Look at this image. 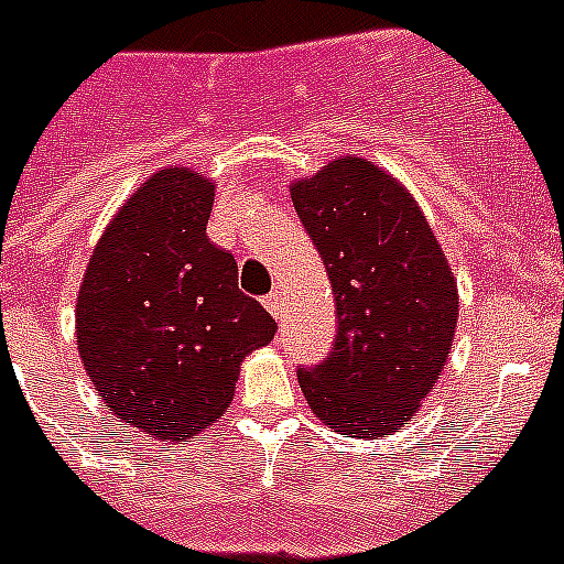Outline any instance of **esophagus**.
Instances as JSON below:
<instances>
[{
  "mask_svg": "<svg viewBox=\"0 0 564 564\" xmlns=\"http://www.w3.org/2000/svg\"><path fill=\"white\" fill-rule=\"evenodd\" d=\"M263 306H267V312L275 317L278 323L283 321V303H281V297H278V292H272V295L263 297Z\"/></svg>",
  "mask_w": 564,
  "mask_h": 564,
  "instance_id": "1",
  "label": "esophagus"
}]
</instances>
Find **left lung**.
Listing matches in <instances>:
<instances>
[{
	"label": "left lung",
	"instance_id": "8db88e82",
	"mask_svg": "<svg viewBox=\"0 0 564 564\" xmlns=\"http://www.w3.org/2000/svg\"><path fill=\"white\" fill-rule=\"evenodd\" d=\"M337 306L335 349L297 371L303 398L335 431L383 437L437 383L459 297L423 209L366 159H337L292 184Z\"/></svg>",
	"mask_w": 564,
	"mask_h": 564
}]
</instances>
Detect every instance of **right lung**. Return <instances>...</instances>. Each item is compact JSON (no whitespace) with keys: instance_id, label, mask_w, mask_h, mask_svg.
<instances>
[{"instance_id":"1","label":"right lung","mask_w":564,"mask_h":564,"mask_svg":"<svg viewBox=\"0 0 564 564\" xmlns=\"http://www.w3.org/2000/svg\"><path fill=\"white\" fill-rule=\"evenodd\" d=\"M215 184L187 166L147 178L96 243L76 303V346L107 409L164 440L224 417L249 351L278 323L238 289L207 235Z\"/></svg>"}]
</instances>
